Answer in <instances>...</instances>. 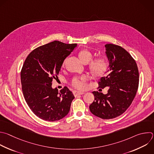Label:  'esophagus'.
Here are the masks:
<instances>
[{
  "mask_svg": "<svg viewBox=\"0 0 154 154\" xmlns=\"http://www.w3.org/2000/svg\"><path fill=\"white\" fill-rule=\"evenodd\" d=\"M73 94H74V95L75 97H77V95H82V94H84L85 92H80V91H73Z\"/></svg>",
  "mask_w": 154,
  "mask_h": 154,
  "instance_id": "34e87169",
  "label": "esophagus"
}]
</instances>
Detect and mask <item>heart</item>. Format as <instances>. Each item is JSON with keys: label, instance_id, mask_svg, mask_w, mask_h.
<instances>
[{"label": "heart", "instance_id": "1", "mask_svg": "<svg viewBox=\"0 0 154 154\" xmlns=\"http://www.w3.org/2000/svg\"><path fill=\"white\" fill-rule=\"evenodd\" d=\"M79 57L83 63L86 64L90 62L92 59V54L87 49H83L79 53ZM108 63L106 59L104 57H98L92 60L89 65V68L91 73L95 76L103 75L108 69ZM88 77L82 75L75 77L72 80L71 85L78 89H83L86 88V82Z\"/></svg>", "mask_w": 154, "mask_h": 154}]
</instances>
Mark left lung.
I'll return each mask as SVG.
<instances>
[{"instance_id":"left-lung-1","label":"left lung","mask_w":154,"mask_h":154,"mask_svg":"<svg viewBox=\"0 0 154 154\" xmlns=\"http://www.w3.org/2000/svg\"><path fill=\"white\" fill-rule=\"evenodd\" d=\"M109 61V73L101 77L99 88H108V93L92 92L94 101L89 106L92 114L102 119H111L124 113L131 105L139 83L137 63L122 47L114 44L105 45Z\"/></svg>"}]
</instances>
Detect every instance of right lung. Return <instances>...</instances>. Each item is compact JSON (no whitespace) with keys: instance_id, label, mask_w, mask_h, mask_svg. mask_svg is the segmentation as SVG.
<instances>
[{"instance_id":"obj_1","label":"right lung","mask_w":154,"mask_h":154,"mask_svg":"<svg viewBox=\"0 0 154 154\" xmlns=\"http://www.w3.org/2000/svg\"><path fill=\"white\" fill-rule=\"evenodd\" d=\"M77 45L53 41L34 49L23 65L20 78L24 98L33 113L42 120H59L70 110L72 92L66 86L60 91L53 89L52 82Z\"/></svg>"}]
</instances>
